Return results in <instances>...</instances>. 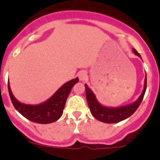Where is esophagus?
I'll return each mask as SVG.
<instances>
[{"label": "esophagus", "instance_id": "1", "mask_svg": "<svg viewBox=\"0 0 160 160\" xmlns=\"http://www.w3.org/2000/svg\"><path fill=\"white\" fill-rule=\"evenodd\" d=\"M78 77L80 81L83 82L88 79V74H87V72L85 71H81V72H80L78 73Z\"/></svg>", "mask_w": 160, "mask_h": 160}]
</instances>
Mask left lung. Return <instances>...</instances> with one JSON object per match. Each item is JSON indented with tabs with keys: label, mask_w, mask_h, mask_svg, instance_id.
I'll return each mask as SVG.
<instances>
[{
	"label": "left lung",
	"mask_w": 160,
	"mask_h": 160,
	"mask_svg": "<svg viewBox=\"0 0 160 160\" xmlns=\"http://www.w3.org/2000/svg\"><path fill=\"white\" fill-rule=\"evenodd\" d=\"M134 54L138 56V57L141 58L139 53L135 49H132ZM146 74L145 77L144 82V88L142 92L141 95L138 97V99L135 102L132 104H127V105L122 106V107H107L104 106L99 103V101L97 99L96 96L93 93V92L90 89L89 87L85 83V89H86V98L88 101V106L92 115L98 119L100 122H104V123L113 124L118 123L122 121L127 119L129 118L132 114L135 113V111L139 107L140 104L142 101L143 98H144L145 93L146 90Z\"/></svg>",
	"instance_id": "left-lung-1"
}]
</instances>
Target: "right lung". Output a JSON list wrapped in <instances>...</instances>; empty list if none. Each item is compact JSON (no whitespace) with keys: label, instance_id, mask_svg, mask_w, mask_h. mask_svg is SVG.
I'll use <instances>...</instances> for the list:
<instances>
[{"label":"right lung","instance_id":"add662e5","mask_svg":"<svg viewBox=\"0 0 160 160\" xmlns=\"http://www.w3.org/2000/svg\"><path fill=\"white\" fill-rule=\"evenodd\" d=\"M79 81L78 77L64 83L47 101L38 104H26L18 101L11 92L8 82L9 95L15 109L25 118L38 124H49L57 121L62 116L66 101L72 88Z\"/></svg>","mask_w":160,"mask_h":160}]
</instances>
